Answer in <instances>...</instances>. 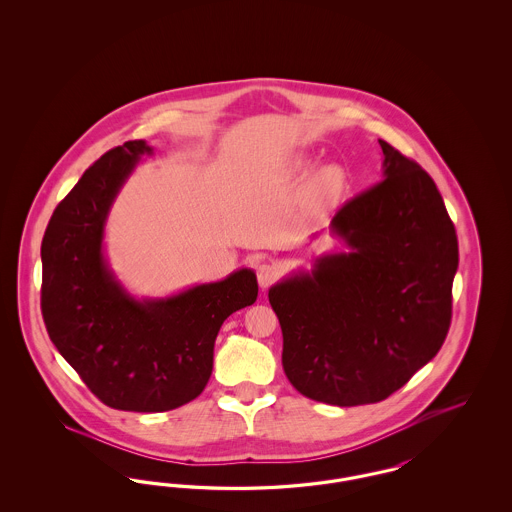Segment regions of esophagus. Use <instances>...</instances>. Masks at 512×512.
<instances>
[{"mask_svg": "<svg viewBox=\"0 0 512 512\" xmlns=\"http://www.w3.org/2000/svg\"><path fill=\"white\" fill-rule=\"evenodd\" d=\"M278 276H280V270L274 267V265L263 263V265L257 267V280H259V286H261L263 290L270 288V286L278 280Z\"/></svg>", "mask_w": 512, "mask_h": 512, "instance_id": "1", "label": "esophagus"}]
</instances>
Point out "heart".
<instances>
[{
  "instance_id": "obj_1",
  "label": "heart",
  "mask_w": 512,
  "mask_h": 512,
  "mask_svg": "<svg viewBox=\"0 0 512 512\" xmlns=\"http://www.w3.org/2000/svg\"><path fill=\"white\" fill-rule=\"evenodd\" d=\"M313 165L307 153H299L290 161L293 172H305ZM347 190V172L338 163L320 165L311 174L301 194V215L305 219L318 220L332 213Z\"/></svg>"
}]
</instances>
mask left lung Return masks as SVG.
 I'll return each mask as SVG.
<instances>
[{"label":"left lung","mask_w":512,"mask_h":512,"mask_svg":"<svg viewBox=\"0 0 512 512\" xmlns=\"http://www.w3.org/2000/svg\"><path fill=\"white\" fill-rule=\"evenodd\" d=\"M382 182L330 222L349 251L320 255L268 290L282 366L301 395L338 407L378 403L438 355L459 267L455 226L418 163L380 140Z\"/></svg>","instance_id":"8db88e82"}]
</instances>
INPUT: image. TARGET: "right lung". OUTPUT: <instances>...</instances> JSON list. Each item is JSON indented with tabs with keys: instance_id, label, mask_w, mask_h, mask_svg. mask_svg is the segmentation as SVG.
Listing matches in <instances>:
<instances>
[{
	"instance_id": "obj_1",
	"label": "right lung",
	"mask_w": 512,
	"mask_h": 512,
	"mask_svg": "<svg viewBox=\"0 0 512 512\" xmlns=\"http://www.w3.org/2000/svg\"><path fill=\"white\" fill-rule=\"evenodd\" d=\"M153 147L107 151L55 207L42 240V313L63 359L105 405L163 413L205 390L220 326L253 305L257 276L240 268L171 297L136 299L103 251L113 201Z\"/></svg>"
}]
</instances>
